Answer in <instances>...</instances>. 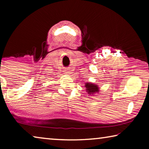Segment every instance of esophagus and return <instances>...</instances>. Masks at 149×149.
Here are the masks:
<instances>
[{
	"label": "esophagus",
	"instance_id": "1",
	"mask_svg": "<svg viewBox=\"0 0 149 149\" xmlns=\"http://www.w3.org/2000/svg\"><path fill=\"white\" fill-rule=\"evenodd\" d=\"M65 73H67V74H68V73H69V71H68V70H65Z\"/></svg>",
	"mask_w": 149,
	"mask_h": 149
}]
</instances>
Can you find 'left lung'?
<instances>
[{"label": "left lung", "mask_w": 149, "mask_h": 149, "mask_svg": "<svg viewBox=\"0 0 149 149\" xmlns=\"http://www.w3.org/2000/svg\"><path fill=\"white\" fill-rule=\"evenodd\" d=\"M85 86L86 87V90L89 95H93V94H95V93L99 92V87L96 85L91 84V83H87Z\"/></svg>", "instance_id": "1"}]
</instances>
